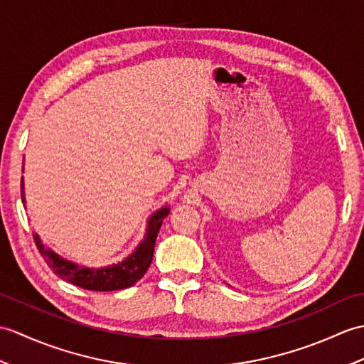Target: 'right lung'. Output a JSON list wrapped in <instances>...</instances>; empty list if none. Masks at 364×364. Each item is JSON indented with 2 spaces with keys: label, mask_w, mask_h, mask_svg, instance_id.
Listing matches in <instances>:
<instances>
[{
  "label": "right lung",
  "mask_w": 364,
  "mask_h": 364,
  "mask_svg": "<svg viewBox=\"0 0 364 364\" xmlns=\"http://www.w3.org/2000/svg\"><path fill=\"white\" fill-rule=\"evenodd\" d=\"M21 200H24V184L21 178ZM171 213L168 206L161 208L151 214L147 222V231L138 248L134 250L129 257H125L119 264H113L109 267L102 268H87L74 264L66 259H62L53 250L45 247L43 242L40 240L38 234H33V242H36L40 255L45 257L46 264L53 272L62 277L63 281L71 282L80 289L92 290V291H114L129 289V287L136 284L139 279L146 274L149 269L151 259H154L155 240L158 237L159 228L163 225V220Z\"/></svg>",
  "instance_id": "obj_1"
}]
</instances>
